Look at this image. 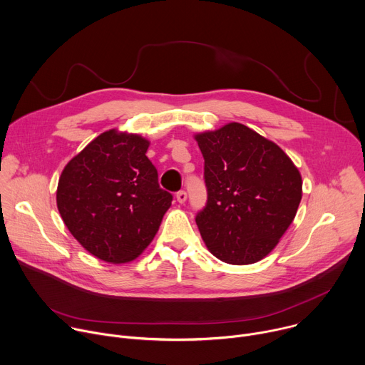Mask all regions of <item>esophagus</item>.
<instances>
[{
    "instance_id": "esophagus-1",
    "label": "esophagus",
    "mask_w": 365,
    "mask_h": 365,
    "mask_svg": "<svg viewBox=\"0 0 365 365\" xmlns=\"http://www.w3.org/2000/svg\"><path fill=\"white\" fill-rule=\"evenodd\" d=\"M175 198H177V201H178L180 204H184V202L187 201V192H185V191H178L177 195H175Z\"/></svg>"
}]
</instances>
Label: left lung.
<instances>
[{"mask_svg":"<svg viewBox=\"0 0 365 365\" xmlns=\"http://www.w3.org/2000/svg\"><path fill=\"white\" fill-rule=\"evenodd\" d=\"M194 138L208 194L195 223L207 249L229 264L262 260L297 215L299 170L279 145L237 122Z\"/></svg>","mask_w":365,"mask_h":365,"instance_id":"8db88e82","label":"left lung"}]
</instances>
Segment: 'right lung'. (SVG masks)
<instances>
[{
  "instance_id": "add662e5",
  "label": "right lung",
  "mask_w": 365,
  "mask_h": 365,
  "mask_svg": "<svg viewBox=\"0 0 365 365\" xmlns=\"http://www.w3.org/2000/svg\"><path fill=\"white\" fill-rule=\"evenodd\" d=\"M150 140L109 129L73 157L58 178L56 201L71 236L108 263L136 259L155 237L173 195L158 185L145 155Z\"/></svg>"
}]
</instances>
